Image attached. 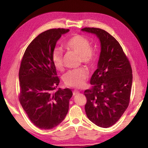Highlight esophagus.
Returning <instances> with one entry per match:
<instances>
[{"mask_svg": "<svg viewBox=\"0 0 148 148\" xmlns=\"http://www.w3.org/2000/svg\"><path fill=\"white\" fill-rule=\"evenodd\" d=\"M73 92V95H76L78 94L79 92L78 91H77V90H74L73 92Z\"/></svg>", "mask_w": 148, "mask_h": 148, "instance_id": "obj_1", "label": "esophagus"}]
</instances>
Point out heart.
Segmentation results:
<instances>
[{
	"label": "heart",
	"mask_w": 148,
	"mask_h": 148,
	"mask_svg": "<svg viewBox=\"0 0 148 148\" xmlns=\"http://www.w3.org/2000/svg\"><path fill=\"white\" fill-rule=\"evenodd\" d=\"M67 51L78 54L80 61L91 68L95 64L97 58L96 48L91 46L89 39L80 34H74L64 43ZM52 62L57 70L62 71L64 68V55L61 49H55L51 55ZM89 72L86 69L79 68L70 71L64 75L63 81L66 86L79 88L84 86L88 78Z\"/></svg>",
	"instance_id": "1"
}]
</instances>
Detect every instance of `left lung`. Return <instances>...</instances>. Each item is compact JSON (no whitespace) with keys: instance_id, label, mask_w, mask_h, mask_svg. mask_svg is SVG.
Masks as SVG:
<instances>
[{"instance_id":"8db88e82","label":"left lung","mask_w":148,"mask_h":148,"mask_svg":"<svg viewBox=\"0 0 148 148\" xmlns=\"http://www.w3.org/2000/svg\"><path fill=\"white\" fill-rule=\"evenodd\" d=\"M101 41L98 69L90 80L92 87L84 91L85 110L91 122L102 128L114 125L129 106L132 71L128 57L118 41L103 29L85 27Z\"/></svg>"}]
</instances>
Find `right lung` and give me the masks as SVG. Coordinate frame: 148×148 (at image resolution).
Returning a JSON list of instances; mask_svg holds the SVG:
<instances>
[{"mask_svg": "<svg viewBox=\"0 0 148 148\" xmlns=\"http://www.w3.org/2000/svg\"><path fill=\"white\" fill-rule=\"evenodd\" d=\"M69 29H51L27 46L19 71V101L29 119L41 129H51L63 121L69 111L70 89H55L59 84L51 55L57 41Z\"/></svg>", "mask_w": 148, "mask_h": 148, "instance_id": "right-lung-1", "label": "right lung"}]
</instances>
